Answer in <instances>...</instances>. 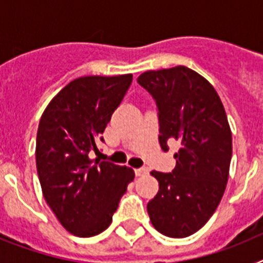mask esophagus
Masks as SVG:
<instances>
[{
  "label": "esophagus",
  "mask_w": 263,
  "mask_h": 263,
  "mask_svg": "<svg viewBox=\"0 0 263 263\" xmlns=\"http://www.w3.org/2000/svg\"><path fill=\"white\" fill-rule=\"evenodd\" d=\"M134 171H136L137 176H142L145 174H147V168H136Z\"/></svg>",
  "instance_id": "esophagus-1"
}]
</instances>
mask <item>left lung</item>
Returning a JSON list of instances; mask_svg holds the SVG:
<instances>
[{
	"label": "left lung",
	"mask_w": 263,
	"mask_h": 263,
	"mask_svg": "<svg viewBox=\"0 0 263 263\" xmlns=\"http://www.w3.org/2000/svg\"><path fill=\"white\" fill-rule=\"evenodd\" d=\"M138 83L157 101L162 150L170 139L180 143L173 173H150L159 191L148 216L164 236H191L215 213L229 178L232 132L224 105L210 81L184 66L143 72Z\"/></svg>",
	"instance_id": "8db88e82"
}]
</instances>
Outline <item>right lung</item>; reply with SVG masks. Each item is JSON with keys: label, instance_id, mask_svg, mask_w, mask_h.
<instances>
[{"label": "right lung", "instance_id": "obj_1", "mask_svg": "<svg viewBox=\"0 0 263 263\" xmlns=\"http://www.w3.org/2000/svg\"><path fill=\"white\" fill-rule=\"evenodd\" d=\"M132 79V73L75 79L51 100L39 121L35 158L42 194L64 229L78 237L105 231L133 182V168L88 155L97 152Z\"/></svg>", "mask_w": 263, "mask_h": 263}]
</instances>
